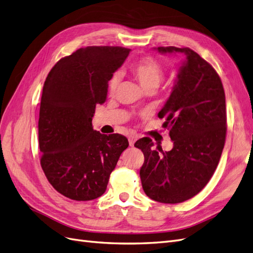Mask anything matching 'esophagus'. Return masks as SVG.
<instances>
[{
  "mask_svg": "<svg viewBox=\"0 0 253 253\" xmlns=\"http://www.w3.org/2000/svg\"><path fill=\"white\" fill-rule=\"evenodd\" d=\"M136 140H137V137L135 135H131L128 137V143H129V145H131V147H134V143H135Z\"/></svg>",
  "mask_w": 253,
  "mask_h": 253,
  "instance_id": "1",
  "label": "esophagus"
}]
</instances>
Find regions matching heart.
<instances>
[{"label":"heart","instance_id":"1","mask_svg":"<svg viewBox=\"0 0 253 253\" xmlns=\"http://www.w3.org/2000/svg\"><path fill=\"white\" fill-rule=\"evenodd\" d=\"M131 74L134 79L138 82L140 87L144 90L156 89L163 79L164 71L163 67L155 59L143 58L138 62H135L131 66ZM118 85V77L114 76L109 83V89L114 93Z\"/></svg>","mask_w":253,"mask_h":253}]
</instances>
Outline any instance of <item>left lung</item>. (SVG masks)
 <instances>
[{
    "instance_id": "left-lung-1",
    "label": "left lung",
    "mask_w": 253,
    "mask_h": 253,
    "mask_svg": "<svg viewBox=\"0 0 253 253\" xmlns=\"http://www.w3.org/2000/svg\"><path fill=\"white\" fill-rule=\"evenodd\" d=\"M167 53H182L171 95L158 113L165 118L173 149L164 152L150 138L136 141L144 163L140 179L144 193L164 204H178L205 188L218 165L226 131V99L215 70L188 47H155Z\"/></svg>"
}]
</instances>
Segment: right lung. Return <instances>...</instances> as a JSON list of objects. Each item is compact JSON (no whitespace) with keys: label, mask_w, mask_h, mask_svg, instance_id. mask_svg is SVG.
Segmentation results:
<instances>
[{"label":"right lung","mask_w":253,"mask_h":253,"mask_svg":"<svg viewBox=\"0 0 253 253\" xmlns=\"http://www.w3.org/2000/svg\"><path fill=\"white\" fill-rule=\"evenodd\" d=\"M131 49L87 46L59 60L44 82L40 115L41 167L59 193L91 201L106 190L128 147L125 136L103 135L91 126L96 104L106 100L109 81Z\"/></svg>","instance_id":"add662e5"}]
</instances>
